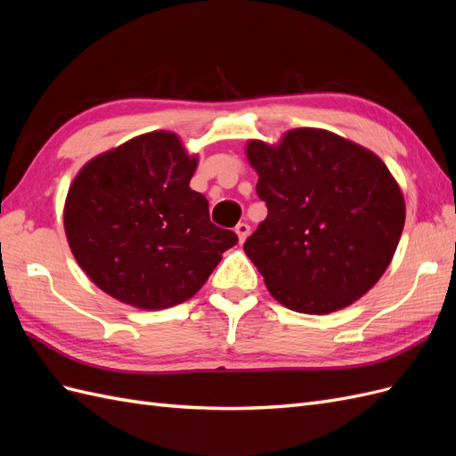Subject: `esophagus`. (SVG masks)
I'll return each mask as SVG.
<instances>
[{"label":"esophagus","instance_id":"34e87169","mask_svg":"<svg viewBox=\"0 0 456 456\" xmlns=\"http://www.w3.org/2000/svg\"><path fill=\"white\" fill-rule=\"evenodd\" d=\"M249 232H251L249 224L240 223V224L236 226V233H238V240H240V243H243V241L247 240V236H249Z\"/></svg>","mask_w":456,"mask_h":456}]
</instances>
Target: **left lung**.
<instances>
[{
    "label": "left lung",
    "mask_w": 456,
    "mask_h": 456,
    "mask_svg": "<svg viewBox=\"0 0 456 456\" xmlns=\"http://www.w3.org/2000/svg\"><path fill=\"white\" fill-rule=\"evenodd\" d=\"M247 161L268 216L243 251L289 310L323 315L360 300L388 268L405 224L402 188L384 161L325 129L249 141Z\"/></svg>",
    "instance_id": "8db88e82"
}]
</instances>
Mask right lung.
Returning <instances> with one entry per match:
<instances>
[{
	"mask_svg": "<svg viewBox=\"0 0 456 456\" xmlns=\"http://www.w3.org/2000/svg\"><path fill=\"white\" fill-rule=\"evenodd\" d=\"M178 134L151 131L89 159L68 188L64 232L79 268L112 298L163 310L194 297L238 243L190 188L198 167Z\"/></svg>",
	"mask_w": 456,
	"mask_h": 456,
	"instance_id": "right-lung-1",
	"label": "right lung"
}]
</instances>
